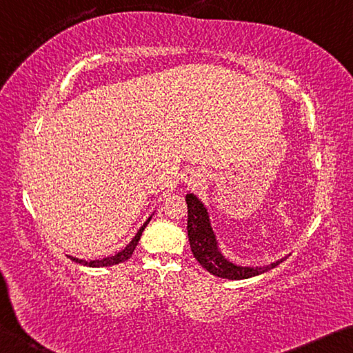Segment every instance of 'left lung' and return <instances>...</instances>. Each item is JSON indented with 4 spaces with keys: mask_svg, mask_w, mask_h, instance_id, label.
Listing matches in <instances>:
<instances>
[{
    "mask_svg": "<svg viewBox=\"0 0 353 353\" xmlns=\"http://www.w3.org/2000/svg\"><path fill=\"white\" fill-rule=\"evenodd\" d=\"M188 203V238L191 251L197 262L208 271V273L225 279H248L252 276L267 273L268 270L278 267L283 260L267 265V267H238L219 252L214 233L211 230L207 210L194 194L186 195Z\"/></svg>",
    "mask_w": 353,
    "mask_h": 353,
    "instance_id": "8db88e82",
    "label": "left lung"
}]
</instances>
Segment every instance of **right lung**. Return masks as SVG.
Masks as SVG:
<instances>
[{
	"label": "right lung",
	"instance_id": "obj_1",
	"mask_svg": "<svg viewBox=\"0 0 353 353\" xmlns=\"http://www.w3.org/2000/svg\"><path fill=\"white\" fill-rule=\"evenodd\" d=\"M151 218H148V221L145 222V224L140 227V230L137 232V235H135L132 238V241L129 243V245L123 249V251H120L118 254H115V256L112 257H105V259H101V260H80V259H75V257H70V260H74V262H77L80 265H85V267H93V268H99V267H110V265H117V263H121V262H126L128 259H131L132 252L135 246H137V243L140 240V236H142V232L146 225H148Z\"/></svg>",
	"mask_w": 353,
	"mask_h": 353
}]
</instances>
